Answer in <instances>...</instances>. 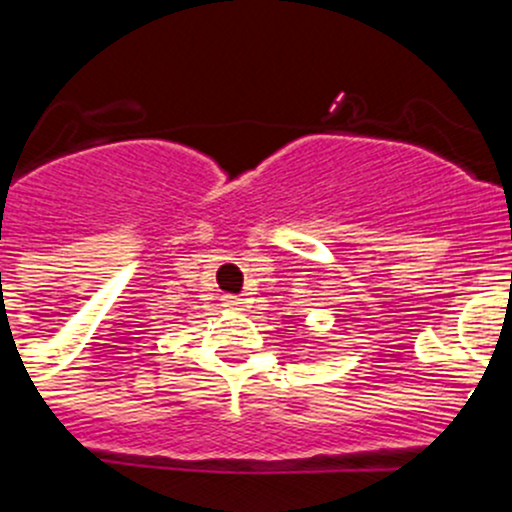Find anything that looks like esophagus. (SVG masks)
Instances as JSON below:
<instances>
[{"instance_id": "esophagus-1", "label": "esophagus", "mask_w": 512, "mask_h": 512, "mask_svg": "<svg viewBox=\"0 0 512 512\" xmlns=\"http://www.w3.org/2000/svg\"><path fill=\"white\" fill-rule=\"evenodd\" d=\"M223 304L227 309H242V304L245 302H242V297H235V294H225Z\"/></svg>"}]
</instances>
